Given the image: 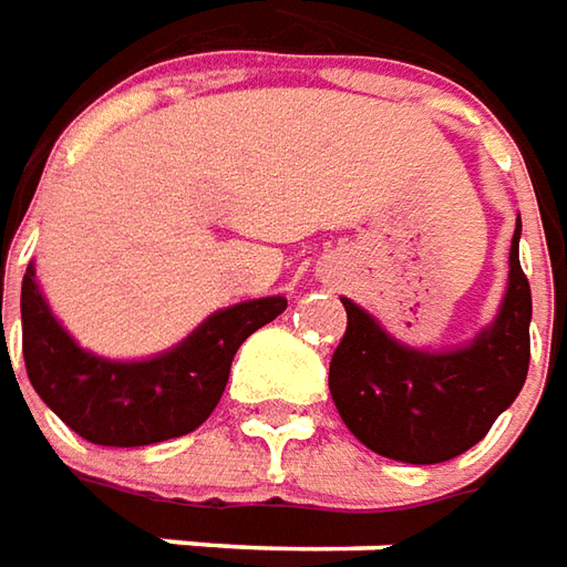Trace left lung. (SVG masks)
Listing matches in <instances>:
<instances>
[{
  "instance_id": "left-lung-1",
  "label": "left lung",
  "mask_w": 567,
  "mask_h": 567,
  "mask_svg": "<svg viewBox=\"0 0 567 567\" xmlns=\"http://www.w3.org/2000/svg\"><path fill=\"white\" fill-rule=\"evenodd\" d=\"M516 220L501 310L461 347L423 350L340 297L347 334L328 371L340 417L365 449L402 463H445L485 439L516 402L532 359V285L518 264Z\"/></svg>"
}]
</instances>
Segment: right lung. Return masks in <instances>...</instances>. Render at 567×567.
I'll use <instances>...</instances> for the list:
<instances>
[{"label": "right lung", "mask_w": 567, "mask_h": 567, "mask_svg": "<svg viewBox=\"0 0 567 567\" xmlns=\"http://www.w3.org/2000/svg\"><path fill=\"white\" fill-rule=\"evenodd\" d=\"M285 307L282 295L243 300L212 312L156 355L106 359L79 347L63 328L30 264L21 285L27 378L39 399L94 445L141 449L177 439L208 421L224 395L236 350Z\"/></svg>", "instance_id": "right-lung-1"}]
</instances>
